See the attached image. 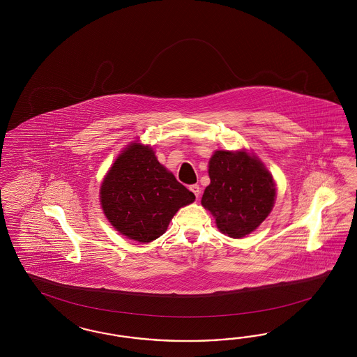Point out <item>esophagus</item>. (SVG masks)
<instances>
[{
    "label": "esophagus",
    "mask_w": 357,
    "mask_h": 357,
    "mask_svg": "<svg viewBox=\"0 0 357 357\" xmlns=\"http://www.w3.org/2000/svg\"><path fill=\"white\" fill-rule=\"evenodd\" d=\"M190 190L194 192L196 197H199V196H200V187H199V184H192V185H190Z\"/></svg>",
    "instance_id": "1"
}]
</instances>
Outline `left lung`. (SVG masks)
Instances as JSON below:
<instances>
[{"instance_id":"obj_1","label":"left lung","mask_w":357,"mask_h":357,"mask_svg":"<svg viewBox=\"0 0 357 357\" xmlns=\"http://www.w3.org/2000/svg\"><path fill=\"white\" fill-rule=\"evenodd\" d=\"M208 174L211 184L202 206L216 218L221 233L246 237L267 218L275 204L276 185L270 172L246 151H216Z\"/></svg>"}]
</instances>
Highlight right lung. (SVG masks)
Masks as SVG:
<instances>
[{
    "instance_id": "right-lung-1",
    "label": "right lung",
    "mask_w": 357,
    "mask_h": 357,
    "mask_svg": "<svg viewBox=\"0 0 357 357\" xmlns=\"http://www.w3.org/2000/svg\"><path fill=\"white\" fill-rule=\"evenodd\" d=\"M194 200L151 146L139 142L124 149L100 185V204L111 225L141 243L161 237L178 209Z\"/></svg>"
}]
</instances>
